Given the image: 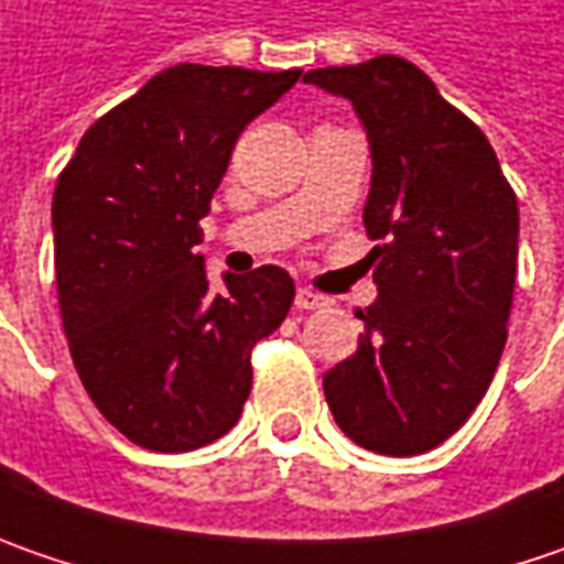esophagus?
Returning <instances> with one entry per match:
<instances>
[{"label": "esophagus", "instance_id": "34e87169", "mask_svg": "<svg viewBox=\"0 0 564 564\" xmlns=\"http://www.w3.org/2000/svg\"><path fill=\"white\" fill-rule=\"evenodd\" d=\"M294 307H297V311H319V307H326V297L311 292V289H297V294H294Z\"/></svg>", "mask_w": 564, "mask_h": 564}]
</instances>
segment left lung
Wrapping results in <instances>:
<instances>
[{"label":"left lung","mask_w":564,"mask_h":564,"mask_svg":"<svg viewBox=\"0 0 564 564\" xmlns=\"http://www.w3.org/2000/svg\"><path fill=\"white\" fill-rule=\"evenodd\" d=\"M304 84L348 99L367 131L364 228L379 241L358 351L326 370L323 392L348 440L421 455L470 417L499 367L518 200L484 131L408 58L314 68Z\"/></svg>","instance_id":"1"}]
</instances>
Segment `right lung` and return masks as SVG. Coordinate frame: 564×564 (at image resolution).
<instances>
[{"mask_svg": "<svg viewBox=\"0 0 564 564\" xmlns=\"http://www.w3.org/2000/svg\"><path fill=\"white\" fill-rule=\"evenodd\" d=\"M301 77L175 65L90 124L53 197L55 289L99 414L150 452L226 436L250 395V348L294 301L292 275L223 272L209 292L197 223L241 131Z\"/></svg>", "mask_w": 564, "mask_h": 564, "instance_id": "right-lung-1", "label": "right lung"}]
</instances>
